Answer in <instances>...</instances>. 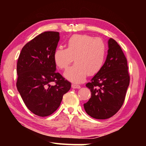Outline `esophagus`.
Masks as SVG:
<instances>
[{
  "label": "esophagus",
  "mask_w": 146,
  "mask_h": 146,
  "mask_svg": "<svg viewBox=\"0 0 146 146\" xmlns=\"http://www.w3.org/2000/svg\"><path fill=\"white\" fill-rule=\"evenodd\" d=\"M71 87H72V88L73 89H79L80 88V86L79 85H77V84H71Z\"/></svg>",
  "instance_id": "esophagus-1"
}]
</instances>
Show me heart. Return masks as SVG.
<instances>
[{"mask_svg":"<svg viewBox=\"0 0 146 146\" xmlns=\"http://www.w3.org/2000/svg\"><path fill=\"white\" fill-rule=\"evenodd\" d=\"M107 49L102 38L88 35H75L67 41V48L59 46L53 53L54 62L64 70L73 61L75 63L64 73L68 80L81 82L87 75L99 72L106 60Z\"/></svg>","mask_w":146,"mask_h":146,"instance_id":"b5f03b06","label":"heart"}]
</instances>
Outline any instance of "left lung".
I'll return each instance as SVG.
<instances>
[{"label":"left lung","mask_w":146,"mask_h":146,"mask_svg":"<svg viewBox=\"0 0 146 146\" xmlns=\"http://www.w3.org/2000/svg\"><path fill=\"white\" fill-rule=\"evenodd\" d=\"M108 48L103 67L86 85L91 96L84 107L86 112L96 119H107L118 111L129 85L127 59L120 46L110 38Z\"/></svg>","instance_id":"1"}]
</instances>
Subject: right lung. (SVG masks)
I'll return each mask as SVG.
<instances>
[{
	"label": "right lung",
	"mask_w": 146,
	"mask_h": 146,
	"mask_svg": "<svg viewBox=\"0 0 146 146\" xmlns=\"http://www.w3.org/2000/svg\"><path fill=\"white\" fill-rule=\"evenodd\" d=\"M59 39L58 32L42 33L23 47L17 61V90L26 107L39 117L55 112L71 88L55 71L53 53ZM53 82L56 84L51 85Z\"/></svg>",
	"instance_id": "obj_1"
}]
</instances>
